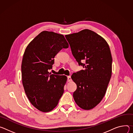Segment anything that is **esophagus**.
<instances>
[{
	"label": "esophagus",
	"instance_id": "34e87169",
	"mask_svg": "<svg viewBox=\"0 0 133 133\" xmlns=\"http://www.w3.org/2000/svg\"><path fill=\"white\" fill-rule=\"evenodd\" d=\"M71 80H72V79H71V77L70 76H68V82H70V81H71Z\"/></svg>",
	"mask_w": 133,
	"mask_h": 133
}]
</instances>
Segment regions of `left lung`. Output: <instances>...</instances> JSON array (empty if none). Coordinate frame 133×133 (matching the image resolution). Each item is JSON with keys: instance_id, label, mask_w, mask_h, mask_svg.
<instances>
[{"instance_id": "8db88e82", "label": "left lung", "mask_w": 133, "mask_h": 133, "mask_svg": "<svg viewBox=\"0 0 133 133\" xmlns=\"http://www.w3.org/2000/svg\"><path fill=\"white\" fill-rule=\"evenodd\" d=\"M65 36L73 56L84 68L71 76L77 86L73 98L81 108L91 109L104 98L111 77L109 46L104 38L88 29Z\"/></svg>"}]
</instances>
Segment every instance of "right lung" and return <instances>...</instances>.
Wrapping results in <instances>:
<instances>
[{
    "mask_svg": "<svg viewBox=\"0 0 133 133\" xmlns=\"http://www.w3.org/2000/svg\"><path fill=\"white\" fill-rule=\"evenodd\" d=\"M69 44L63 35L43 31L26 47L22 63V83L33 106L42 112L52 110L64 92L65 76L51 74L54 57Z\"/></svg>",
    "mask_w": 133,
    "mask_h": 133,
    "instance_id": "right-lung-1",
    "label": "right lung"
}]
</instances>
